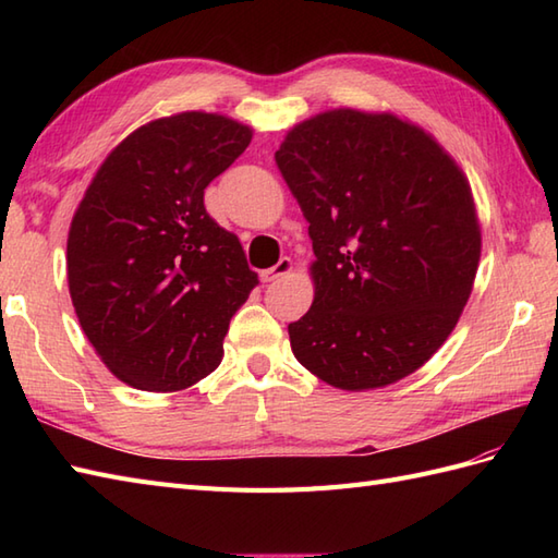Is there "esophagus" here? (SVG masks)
Wrapping results in <instances>:
<instances>
[{"label":"esophagus","mask_w":558,"mask_h":558,"mask_svg":"<svg viewBox=\"0 0 558 558\" xmlns=\"http://www.w3.org/2000/svg\"><path fill=\"white\" fill-rule=\"evenodd\" d=\"M290 272H292V260L286 256V258H280L278 264L272 266V268L260 270V280H264V282H272V280H280V278L290 276Z\"/></svg>","instance_id":"esophagus-1"}]
</instances>
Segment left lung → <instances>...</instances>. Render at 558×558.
I'll return each instance as SVG.
<instances>
[{
    "label": "left lung",
    "instance_id": "1",
    "mask_svg": "<svg viewBox=\"0 0 558 558\" xmlns=\"http://www.w3.org/2000/svg\"><path fill=\"white\" fill-rule=\"evenodd\" d=\"M276 162L316 256L312 310L288 326L294 357L342 390L417 372L477 276L482 230L465 172L422 126L352 108L294 124Z\"/></svg>",
    "mask_w": 558,
    "mask_h": 558
}]
</instances>
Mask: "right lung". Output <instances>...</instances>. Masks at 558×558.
Masks as SVG:
<instances>
[{"label": "right lung", "instance_id": "obj_1", "mask_svg": "<svg viewBox=\"0 0 558 558\" xmlns=\"http://www.w3.org/2000/svg\"><path fill=\"white\" fill-rule=\"evenodd\" d=\"M252 144L216 112L160 117L110 150L71 218L66 278L83 333L138 390L174 393L222 360L230 318L258 286L204 189Z\"/></svg>", "mask_w": 558, "mask_h": 558}]
</instances>
